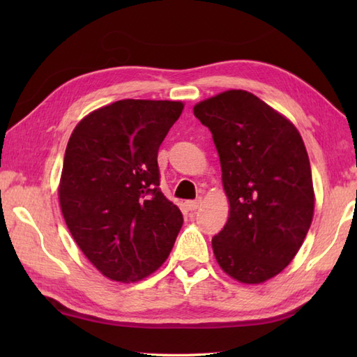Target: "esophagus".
I'll return each instance as SVG.
<instances>
[{
	"label": "esophagus",
	"instance_id": "esophagus-1",
	"mask_svg": "<svg viewBox=\"0 0 357 357\" xmlns=\"http://www.w3.org/2000/svg\"><path fill=\"white\" fill-rule=\"evenodd\" d=\"M201 202H202L201 198L195 199V201H188V202H187V208L190 210V211H193V210H196V208H199V207H201Z\"/></svg>",
	"mask_w": 357,
	"mask_h": 357
}]
</instances>
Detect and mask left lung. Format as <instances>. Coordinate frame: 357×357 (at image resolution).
Returning a JSON list of instances; mask_svg holds the SVG:
<instances>
[{"mask_svg":"<svg viewBox=\"0 0 357 357\" xmlns=\"http://www.w3.org/2000/svg\"><path fill=\"white\" fill-rule=\"evenodd\" d=\"M213 136L230 216L211 239L221 268L261 284L291 262L312 225L314 192L299 132L245 90H227L193 107Z\"/></svg>","mask_w":357,"mask_h":357,"instance_id":"left-lung-1","label":"left lung"}]
</instances>
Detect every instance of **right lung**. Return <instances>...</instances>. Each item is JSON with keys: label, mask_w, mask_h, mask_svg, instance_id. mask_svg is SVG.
<instances>
[{"label": "right lung", "mask_w": 357, "mask_h": 357, "mask_svg": "<svg viewBox=\"0 0 357 357\" xmlns=\"http://www.w3.org/2000/svg\"><path fill=\"white\" fill-rule=\"evenodd\" d=\"M179 101L123 100L90 113L67 144L59 204L72 236L109 279L135 282L169 257L183 213L159 188L158 150Z\"/></svg>", "instance_id": "1"}]
</instances>
